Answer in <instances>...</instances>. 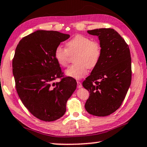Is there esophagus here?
Returning <instances> with one entry per match:
<instances>
[{
    "instance_id": "obj_1",
    "label": "esophagus",
    "mask_w": 147,
    "mask_h": 147,
    "mask_svg": "<svg viewBox=\"0 0 147 147\" xmlns=\"http://www.w3.org/2000/svg\"><path fill=\"white\" fill-rule=\"evenodd\" d=\"M82 84H81L80 82H79V81H77V88H82Z\"/></svg>"
}]
</instances>
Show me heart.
<instances>
[{
  "label": "heart",
  "mask_w": 147,
  "mask_h": 147,
  "mask_svg": "<svg viewBox=\"0 0 147 147\" xmlns=\"http://www.w3.org/2000/svg\"><path fill=\"white\" fill-rule=\"evenodd\" d=\"M66 48L57 46L54 51V57L61 66L68 65L70 55L76 53L74 65L66 71V75L76 79L83 78L88 73V69H93L99 61L101 48L97 41L92 40L89 37L77 34L66 43Z\"/></svg>",
  "instance_id": "b5f03b06"
}]
</instances>
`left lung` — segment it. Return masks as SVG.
Returning a JSON list of instances; mask_svg holds the SVG:
<instances>
[{"mask_svg": "<svg viewBox=\"0 0 147 147\" xmlns=\"http://www.w3.org/2000/svg\"><path fill=\"white\" fill-rule=\"evenodd\" d=\"M88 32L98 36L101 55L90 75L82 83L90 93L85 109L90 115L106 116L121 106L131 84L130 51L115 29L102 28Z\"/></svg>", "mask_w": 147, "mask_h": 147, "instance_id": "left-lung-1", "label": "left lung"}]
</instances>
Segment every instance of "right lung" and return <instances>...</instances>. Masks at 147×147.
<instances>
[{
	"label": "right lung",
	"mask_w": 147,
	"mask_h": 147,
	"mask_svg": "<svg viewBox=\"0 0 147 147\" xmlns=\"http://www.w3.org/2000/svg\"><path fill=\"white\" fill-rule=\"evenodd\" d=\"M69 37L58 31L38 30L23 37L15 51L12 71L18 94L28 111L45 122L64 115L67 100L76 88L75 79L63 77L54 57L55 48ZM59 78L60 82H54Z\"/></svg>",
	"instance_id": "right-lung-1"
}]
</instances>
